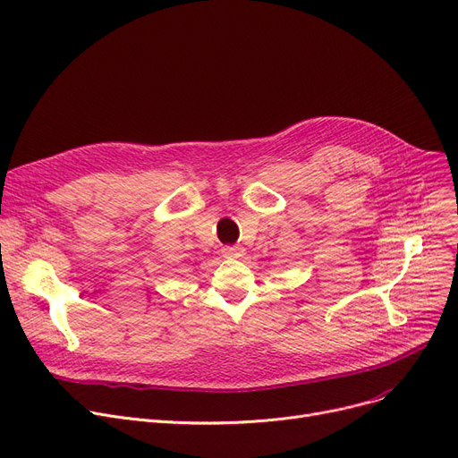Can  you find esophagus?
I'll return each instance as SVG.
<instances>
[{
  "label": "esophagus",
  "instance_id": "1",
  "mask_svg": "<svg viewBox=\"0 0 458 458\" xmlns=\"http://www.w3.org/2000/svg\"><path fill=\"white\" fill-rule=\"evenodd\" d=\"M243 254H245V249L242 245L223 247V256H226V258H242Z\"/></svg>",
  "mask_w": 458,
  "mask_h": 458
}]
</instances>
